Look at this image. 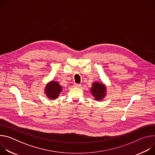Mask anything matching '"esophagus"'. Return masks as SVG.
Listing matches in <instances>:
<instances>
[{"label":"esophagus","instance_id":"1","mask_svg":"<svg viewBox=\"0 0 155 155\" xmlns=\"http://www.w3.org/2000/svg\"><path fill=\"white\" fill-rule=\"evenodd\" d=\"M74 87H81V84H77V83H74Z\"/></svg>","mask_w":155,"mask_h":155}]
</instances>
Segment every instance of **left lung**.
Returning <instances> with one entry per match:
<instances>
[{
    "label": "left lung",
    "mask_w": 155,
    "mask_h": 155,
    "mask_svg": "<svg viewBox=\"0 0 155 155\" xmlns=\"http://www.w3.org/2000/svg\"><path fill=\"white\" fill-rule=\"evenodd\" d=\"M91 91L96 100H101L105 95V87L103 84L96 82L93 83Z\"/></svg>",
    "instance_id": "obj_1"
}]
</instances>
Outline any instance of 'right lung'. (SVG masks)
Masks as SVG:
<instances>
[{"label":"right lung","instance_id":"right-lung-1","mask_svg":"<svg viewBox=\"0 0 155 155\" xmlns=\"http://www.w3.org/2000/svg\"><path fill=\"white\" fill-rule=\"evenodd\" d=\"M62 90V87L56 81H51L48 84L45 88V93L49 99H55Z\"/></svg>","mask_w":155,"mask_h":155}]
</instances>
